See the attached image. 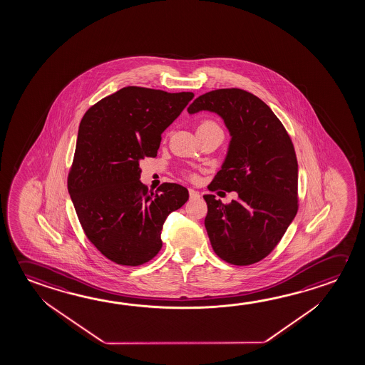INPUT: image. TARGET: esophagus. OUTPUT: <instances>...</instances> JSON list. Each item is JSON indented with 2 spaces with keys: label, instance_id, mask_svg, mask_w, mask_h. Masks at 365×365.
<instances>
[{
  "label": "esophagus",
  "instance_id": "34e87169",
  "mask_svg": "<svg viewBox=\"0 0 365 365\" xmlns=\"http://www.w3.org/2000/svg\"><path fill=\"white\" fill-rule=\"evenodd\" d=\"M188 193H190V198H191V200H197V198L201 197V196H200V193H198L197 191L191 190V188L188 190Z\"/></svg>",
  "mask_w": 365,
  "mask_h": 365
}]
</instances>
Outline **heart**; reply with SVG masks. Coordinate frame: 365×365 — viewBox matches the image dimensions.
I'll use <instances>...</instances> for the list:
<instances>
[{
    "instance_id": "heart-1",
    "label": "heart",
    "mask_w": 365,
    "mask_h": 365,
    "mask_svg": "<svg viewBox=\"0 0 365 365\" xmlns=\"http://www.w3.org/2000/svg\"><path fill=\"white\" fill-rule=\"evenodd\" d=\"M215 125V123H212V122H210V120H206V122H202L201 125H198V128H200V127H203V125Z\"/></svg>"
}]
</instances>
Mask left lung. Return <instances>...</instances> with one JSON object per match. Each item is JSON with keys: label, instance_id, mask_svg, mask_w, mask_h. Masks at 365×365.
Returning a JSON list of instances; mask_svg holds the SVG:
<instances>
[{"label": "left lung", "instance_id": "8db88e82", "mask_svg": "<svg viewBox=\"0 0 365 365\" xmlns=\"http://www.w3.org/2000/svg\"><path fill=\"white\" fill-rule=\"evenodd\" d=\"M188 113L219 114L230 132L225 162L210 191H235L222 203L205 195V227L216 255L248 266L274 251L298 211V162L292 138L266 103L245 90L217 89L196 98Z\"/></svg>", "mask_w": 365, "mask_h": 365}]
</instances>
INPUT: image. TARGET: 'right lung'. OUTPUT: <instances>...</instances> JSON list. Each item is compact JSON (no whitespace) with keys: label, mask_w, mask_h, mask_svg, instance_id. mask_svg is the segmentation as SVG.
<instances>
[{"label":"right lung","mask_w":365,"mask_h":365,"mask_svg":"<svg viewBox=\"0 0 365 365\" xmlns=\"http://www.w3.org/2000/svg\"><path fill=\"white\" fill-rule=\"evenodd\" d=\"M193 96L127 86L90 107L80 122L67 188L88 240L117 264L155 257L164 221L188 200L177 183L149 191L140 162L155 158L163 132Z\"/></svg>","instance_id":"obj_1"}]
</instances>
